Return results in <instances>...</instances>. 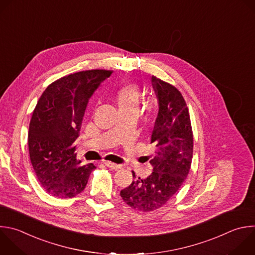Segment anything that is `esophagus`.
Returning a JSON list of instances; mask_svg holds the SVG:
<instances>
[{
    "mask_svg": "<svg viewBox=\"0 0 255 255\" xmlns=\"http://www.w3.org/2000/svg\"><path fill=\"white\" fill-rule=\"evenodd\" d=\"M105 165H106L107 167H109L110 169H112V170H118V169L121 168L120 165H117V164L112 163V162H110V161H106V162H105Z\"/></svg>",
    "mask_w": 255,
    "mask_h": 255,
    "instance_id": "obj_1",
    "label": "esophagus"
}]
</instances>
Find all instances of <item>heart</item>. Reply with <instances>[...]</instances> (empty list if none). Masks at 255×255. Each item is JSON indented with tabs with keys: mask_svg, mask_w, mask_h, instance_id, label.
<instances>
[{
	"mask_svg": "<svg viewBox=\"0 0 255 255\" xmlns=\"http://www.w3.org/2000/svg\"><path fill=\"white\" fill-rule=\"evenodd\" d=\"M119 110L123 112L137 113L140 105V91L137 86L132 84L121 87L115 95Z\"/></svg>",
	"mask_w": 255,
	"mask_h": 255,
	"instance_id": "heart-1",
	"label": "heart"
}]
</instances>
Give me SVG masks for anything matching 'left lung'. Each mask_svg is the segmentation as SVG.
I'll return each instance as SVG.
<instances>
[{"instance_id":"8db88e82","label":"left lung","mask_w":255,"mask_h":255,"mask_svg":"<svg viewBox=\"0 0 255 255\" xmlns=\"http://www.w3.org/2000/svg\"><path fill=\"white\" fill-rule=\"evenodd\" d=\"M151 82L159 108L151 135L154 154L148 157L153 172L133 180L120 192L125 203L142 212L159 209L178 192L189 173L193 154L190 116L183 96L154 76Z\"/></svg>"}]
</instances>
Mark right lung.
Listing matches in <instances>:
<instances>
[{
    "label": "right lung",
    "mask_w": 255,
    "mask_h": 255,
    "mask_svg": "<svg viewBox=\"0 0 255 255\" xmlns=\"http://www.w3.org/2000/svg\"><path fill=\"white\" fill-rule=\"evenodd\" d=\"M112 71L89 70L65 76L46 88L33 112L28 144L42 187L58 198H71L87 185L93 163L81 166L74 142L88 102Z\"/></svg>",
    "instance_id": "obj_1"
}]
</instances>
